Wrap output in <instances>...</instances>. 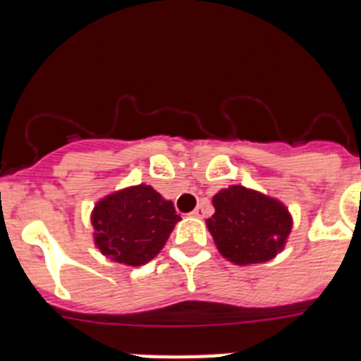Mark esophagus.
Masks as SVG:
<instances>
[{
    "instance_id": "esophagus-1",
    "label": "esophagus",
    "mask_w": 361,
    "mask_h": 361,
    "mask_svg": "<svg viewBox=\"0 0 361 361\" xmlns=\"http://www.w3.org/2000/svg\"><path fill=\"white\" fill-rule=\"evenodd\" d=\"M193 216H199V219H202L204 215H206V202H200L199 206H197L195 209H193V213H191Z\"/></svg>"
}]
</instances>
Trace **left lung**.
Wrapping results in <instances>:
<instances>
[{
  "label": "left lung",
  "mask_w": 361,
  "mask_h": 361,
  "mask_svg": "<svg viewBox=\"0 0 361 361\" xmlns=\"http://www.w3.org/2000/svg\"><path fill=\"white\" fill-rule=\"evenodd\" d=\"M215 213L206 220L216 250L237 266L275 258L293 228L289 209L280 200L244 186H229L213 197Z\"/></svg>",
  "instance_id": "8db88e82"
}]
</instances>
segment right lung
I'll use <instances>...</instances> for the list:
<instances>
[{"mask_svg":"<svg viewBox=\"0 0 361 361\" xmlns=\"http://www.w3.org/2000/svg\"><path fill=\"white\" fill-rule=\"evenodd\" d=\"M180 220L171 200L148 184L103 197L92 212L94 242L114 262L142 266L159 255Z\"/></svg>","mask_w":361,"mask_h":361,"instance_id":"obj_1","label":"right lung"}]
</instances>
